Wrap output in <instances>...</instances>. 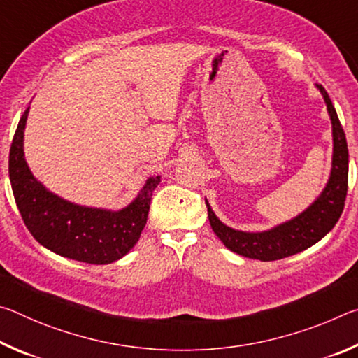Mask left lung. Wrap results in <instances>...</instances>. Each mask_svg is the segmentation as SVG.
<instances>
[{
    "mask_svg": "<svg viewBox=\"0 0 358 358\" xmlns=\"http://www.w3.org/2000/svg\"><path fill=\"white\" fill-rule=\"evenodd\" d=\"M322 93L331 120L333 134V157L331 172L327 186L320 196L305 211H301L294 220L286 221L273 229L264 232H243L217 220L210 203L205 201L208 208L210 226L227 250L240 254V256L259 259L262 262L278 260L296 252L305 251L306 248L322 240L330 230L335 227L339 216L343 213L344 201L348 194V173H349V151L346 136L339 123L335 107L327 94L322 85H316Z\"/></svg>",
    "mask_w": 358,
    "mask_h": 358,
    "instance_id": "obj_1",
    "label": "left lung"
}]
</instances>
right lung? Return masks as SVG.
Here are the masks:
<instances>
[{
	"label": "right lung",
	"mask_w": 358,
	"mask_h": 358,
	"mask_svg": "<svg viewBox=\"0 0 358 358\" xmlns=\"http://www.w3.org/2000/svg\"><path fill=\"white\" fill-rule=\"evenodd\" d=\"M29 107L12 138L9 178L17 207L33 237L59 256L94 265L112 264L126 256L147 224L155 187L161 177H150L128 207L118 211L82 207L58 197L34 178L23 153Z\"/></svg>",
	"instance_id": "add662e5"
}]
</instances>
